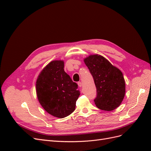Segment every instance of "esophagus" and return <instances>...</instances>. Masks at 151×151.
Wrapping results in <instances>:
<instances>
[{"mask_svg": "<svg viewBox=\"0 0 151 151\" xmlns=\"http://www.w3.org/2000/svg\"><path fill=\"white\" fill-rule=\"evenodd\" d=\"M77 84H78V86H79V87H82V83H81V82H78V83H77Z\"/></svg>", "mask_w": 151, "mask_h": 151, "instance_id": "34e87169", "label": "esophagus"}]
</instances>
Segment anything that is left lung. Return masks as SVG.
Segmentation results:
<instances>
[{
	"label": "left lung",
	"mask_w": 151,
	"mask_h": 151,
	"mask_svg": "<svg viewBox=\"0 0 151 151\" xmlns=\"http://www.w3.org/2000/svg\"><path fill=\"white\" fill-rule=\"evenodd\" d=\"M88 67L96 87V106L104 111H111L122 103L125 94V83L122 72L107 59L98 55L86 58Z\"/></svg>",
	"instance_id": "1"
}]
</instances>
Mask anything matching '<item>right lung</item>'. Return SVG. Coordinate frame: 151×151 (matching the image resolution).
<instances>
[{
  "instance_id": "obj_1",
  "label": "right lung",
  "mask_w": 151,
  "mask_h": 151,
  "mask_svg": "<svg viewBox=\"0 0 151 151\" xmlns=\"http://www.w3.org/2000/svg\"><path fill=\"white\" fill-rule=\"evenodd\" d=\"M63 60L52 61L45 67L36 81L38 101L50 115L62 118L75 110L80 92L77 85L63 69Z\"/></svg>"
}]
</instances>
